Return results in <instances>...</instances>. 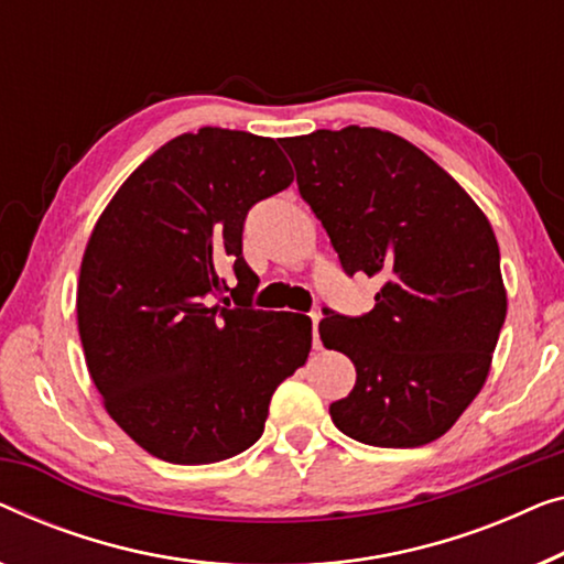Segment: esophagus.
Here are the masks:
<instances>
[{
    "label": "esophagus",
    "mask_w": 564,
    "mask_h": 564,
    "mask_svg": "<svg viewBox=\"0 0 564 564\" xmlns=\"http://www.w3.org/2000/svg\"><path fill=\"white\" fill-rule=\"evenodd\" d=\"M310 323H313V346L321 348V338H317V323H321V313H310Z\"/></svg>",
    "instance_id": "1"
}]
</instances>
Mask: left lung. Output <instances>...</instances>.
Wrapping results in <instances>:
<instances>
[{"mask_svg": "<svg viewBox=\"0 0 564 564\" xmlns=\"http://www.w3.org/2000/svg\"><path fill=\"white\" fill-rule=\"evenodd\" d=\"M282 147L343 272L383 280L369 313L323 310V346L356 366L333 422L373 447L443 437L484 389L506 317L491 224L435 160L391 132L317 129Z\"/></svg>", "mask_w": 564, "mask_h": 564, "instance_id": "8db88e82", "label": "left lung"}]
</instances>
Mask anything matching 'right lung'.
I'll return each instance as SVG.
<instances>
[{
  "label": "right lung",
  "instance_id": "add662e5",
  "mask_svg": "<svg viewBox=\"0 0 564 564\" xmlns=\"http://www.w3.org/2000/svg\"><path fill=\"white\" fill-rule=\"evenodd\" d=\"M290 183L274 140L203 127L147 158L94 226L76 297L86 366L111 420L154 458L243 453L305 364L313 323L251 305L259 280L241 254L249 208Z\"/></svg>",
  "mask_w": 564,
  "mask_h": 564
}]
</instances>
